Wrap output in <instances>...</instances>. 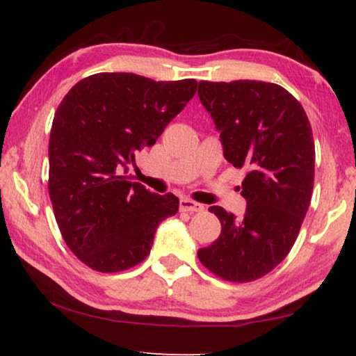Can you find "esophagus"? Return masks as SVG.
<instances>
[{
    "mask_svg": "<svg viewBox=\"0 0 356 356\" xmlns=\"http://www.w3.org/2000/svg\"><path fill=\"white\" fill-rule=\"evenodd\" d=\"M179 211L189 212V213L202 212L204 206H202V204H199V202L191 201V199H181V201H179Z\"/></svg>",
    "mask_w": 356,
    "mask_h": 356,
    "instance_id": "34e87169",
    "label": "esophagus"
}]
</instances>
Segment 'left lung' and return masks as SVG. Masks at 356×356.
I'll return each mask as SVG.
<instances>
[{"mask_svg":"<svg viewBox=\"0 0 356 356\" xmlns=\"http://www.w3.org/2000/svg\"><path fill=\"white\" fill-rule=\"evenodd\" d=\"M197 95L220 134L223 157L245 168L241 218L209 211L220 235L197 251L222 279L252 282L289 254L308 212L314 183V140L300 102L284 87L262 81L199 82Z\"/></svg>","mask_w":356,"mask_h":356,"instance_id":"8db88e82","label":"left lung"}]
</instances>
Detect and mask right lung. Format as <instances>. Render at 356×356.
Instances as JSON below:
<instances>
[{"instance_id":"1","label":"right lung","mask_w":356,"mask_h":356,"mask_svg":"<svg viewBox=\"0 0 356 356\" xmlns=\"http://www.w3.org/2000/svg\"><path fill=\"white\" fill-rule=\"evenodd\" d=\"M196 87L194 79L155 82L133 72H100L77 82L58 106L48 191L66 245L86 266L120 272L139 264L160 222L178 212L177 196L150 193L126 173Z\"/></svg>"}]
</instances>
